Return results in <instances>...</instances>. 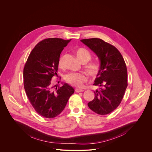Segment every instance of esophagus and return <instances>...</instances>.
Here are the masks:
<instances>
[{
    "mask_svg": "<svg viewBox=\"0 0 152 152\" xmlns=\"http://www.w3.org/2000/svg\"><path fill=\"white\" fill-rule=\"evenodd\" d=\"M75 91L76 93H80V92H82V91H84V90H82V89H79V88H76L75 89Z\"/></svg>",
    "mask_w": 152,
    "mask_h": 152,
    "instance_id": "1",
    "label": "esophagus"
}]
</instances>
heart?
I'll return each mask as SVG.
<instances>
[{"label": "heart", "instance_id": "1", "mask_svg": "<svg viewBox=\"0 0 152 152\" xmlns=\"http://www.w3.org/2000/svg\"><path fill=\"white\" fill-rule=\"evenodd\" d=\"M76 55L78 59L83 64L87 63L91 59V53L86 49L80 48L76 50ZM63 66V56H61L58 61V67L61 68ZM85 70L88 75L92 77H95L99 74L100 67L96 62L88 63L85 66ZM64 79L67 82L75 86H81L84 82L86 80V76L81 73H69L65 75Z\"/></svg>", "mask_w": 152, "mask_h": 152}]
</instances>
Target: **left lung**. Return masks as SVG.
<instances>
[{
    "label": "left lung",
    "mask_w": 152,
    "mask_h": 152,
    "mask_svg": "<svg viewBox=\"0 0 152 152\" xmlns=\"http://www.w3.org/2000/svg\"><path fill=\"white\" fill-rule=\"evenodd\" d=\"M99 59L100 70L93 85L99 86L94 99L88 103L93 112L106 115L120 104L127 86V71L124 60L114 46L100 38L80 40Z\"/></svg>",
    "instance_id": "1"
}]
</instances>
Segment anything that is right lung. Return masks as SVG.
Instances as JSON below:
<instances>
[{
	"mask_svg": "<svg viewBox=\"0 0 152 152\" xmlns=\"http://www.w3.org/2000/svg\"><path fill=\"white\" fill-rule=\"evenodd\" d=\"M70 41L57 38L42 40L33 49L25 64L26 94L35 111L45 118L58 115L75 92L67 83L58 88L52 83V78L57 75L60 54Z\"/></svg>",
	"mask_w": 152,
	"mask_h": 152,
	"instance_id": "right-lung-1",
	"label": "right lung"
}]
</instances>
